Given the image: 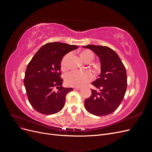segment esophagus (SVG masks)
Listing matches in <instances>:
<instances>
[{"mask_svg":"<svg viewBox=\"0 0 152 152\" xmlns=\"http://www.w3.org/2000/svg\"><path fill=\"white\" fill-rule=\"evenodd\" d=\"M73 89L76 90V91H80L82 89V88L81 87H73Z\"/></svg>","mask_w":152,"mask_h":152,"instance_id":"34e87169","label":"esophagus"}]
</instances>
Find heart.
<instances>
[{"instance_id": "b5f03b06", "label": "heart", "mask_w": 152, "mask_h": 152, "mask_svg": "<svg viewBox=\"0 0 152 152\" xmlns=\"http://www.w3.org/2000/svg\"><path fill=\"white\" fill-rule=\"evenodd\" d=\"M70 54H68L63 57L61 63V67L63 70L67 68V61ZM80 56L84 61L87 58L94 57V55L91 51L89 50H86L80 53ZM94 75L91 71L84 70H73L68 73L65 75V82L68 86L73 87H82L85 86L88 82L93 79Z\"/></svg>"}]
</instances>
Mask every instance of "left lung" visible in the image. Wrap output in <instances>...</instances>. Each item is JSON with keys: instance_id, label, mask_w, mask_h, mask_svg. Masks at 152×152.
<instances>
[{"instance_id": "8db88e82", "label": "left lung", "mask_w": 152, "mask_h": 152, "mask_svg": "<svg viewBox=\"0 0 152 152\" xmlns=\"http://www.w3.org/2000/svg\"><path fill=\"white\" fill-rule=\"evenodd\" d=\"M97 55L101 64L99 78L92 82L99 91L92 89L91 96L85 100V108L96 116L113 113L121 104L127 88L126 70L118 55L107 46L87 45Z\"/></svg>"}]
</instances>
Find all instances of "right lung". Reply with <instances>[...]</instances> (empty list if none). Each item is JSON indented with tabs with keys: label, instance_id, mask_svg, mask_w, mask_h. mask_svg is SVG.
Masks as SVG:
<instances>
[{
	"label": "right lung",
	"instance_id": "right-lung-1",
	"mask_svg": "<svg viewBox=\"0 0 152 152\" xmlns=\"http://www.w3.org/2000/svg\"><path fill=\"white\" fill-rule=\"evenodd\" d=\"M77 48L75 45L49 42L41 47L31 59L25 72L24 85L29 102L36 111L52 115L64 107L66 95L73 88L61 86V63L65 55Z\"/></svg>",
	"mask_w": 152,
	"mask_h": 152
}]
</instances>
